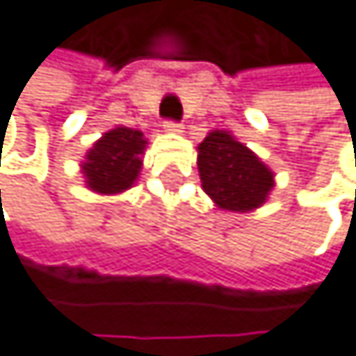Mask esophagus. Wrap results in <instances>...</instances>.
I'll use <instances>...</instances> for the list:
<instances>
[{"instance_id":"34e87169","label":"esophagus","mask_w":356,"mask_h":356,"mask_svg":"<svg viewBox=\"0 0 356 356\" xmlns=\"http://www.w3.org/2000/svg\"><path fill=\"white\" fill-rule=\"evenodd\" d=\"M165 130H168V133H175V135H181L184 133V126L177 124V122H165Z\"/></svg>"}]
</instances>
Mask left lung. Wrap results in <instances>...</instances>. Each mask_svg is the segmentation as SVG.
I'll return each instance as SVG.
<instances>
[{"mask_svg": "<svg viewBox=\"0 0 356 356\" xmlns=\"http://www.w3.org/2000/svg\"><path fill=\"white\" fill-rule=\"evenodd\" d=\"M197 168L204 193L228 213L261 208L275 188V172L228 130H210L199 143Z\"/></svg>", "mask_w": 356, "mask_h": 356, "instance_id": "obj_1", "label": "left lung"}]
</instances>
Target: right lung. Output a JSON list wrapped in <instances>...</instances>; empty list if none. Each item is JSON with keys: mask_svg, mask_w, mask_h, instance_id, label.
<instances>
[{"mask_svg": "<svg viewBox=\"0 0 356 356\" xmlns=\"http://www.w3.org/2000/svg\"><path fill=\"white\" fill-rule=\"evenodd\" d=\"M146 137L141 130L115 126L88 148L79 163L86 188L97 195H122L139 179Z\"/></svg>", "mask_w": 356, "mask_h": 356, "instance_id": "right-lung-1", "label": "right lung"}]
</instances>
